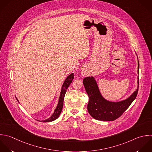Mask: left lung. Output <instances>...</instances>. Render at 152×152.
<instances>
[{
  "label": "left lung",
  "instance_id": "1",
  "mask_svg": "<svg viewBox=\"0 0 152 152\" xmlns=\"http://www.w3.org/2000/svg\"><path fill=\"white\" fill-rule=\"evenodd\" d=\"M139 69L138 61V73ZM139 79L138 77V83ZM83 83L89 96L88 111L94 118L100 121H114L121 116L136 99L139 91L138 86L137 90L129 98L123 101L113 102L108 101L102 97L93 77H85Z\"/></svg>",
  "mask_w": 152,
  "mask_h": 152
}]
</instances>
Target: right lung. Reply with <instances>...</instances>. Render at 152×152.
I'll list each match as a JSON object with an SVG mask.
<instances>
[{"instance_id":"1","label":"right lung","mask_w":152,"mask_h":152,"mask_svg":"<svg viewBox=\"0 0 152 152\" xmlns=\"http://www.w3.org/2000/svg\"><path fill=\"white\" fill-rule=\"evenodd\" d=\"M74 79V75L73 73L70 74L64 80L62 88H61V93H60V98H59V101H58V105L56 108V110H54V112L53 113V114L51 116V117H50L49 118L45 120H43L41 121L42 122H50V121H53L55 120H56L60 115L61 111H62V108H63V101H64V98L67 91V89L68 88V87L69 86V85H70V83L72 82L73 79Z\"/></svg>"}]
</instances>
